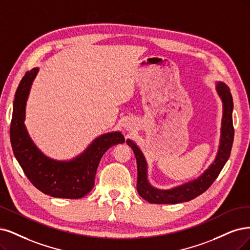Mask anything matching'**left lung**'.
<instances>
[{
    "instance_id": "8db88e82",
    "label": "left lung",
    "mask_w": 250,
    "mask_h": 250,
    "mask_svg": "<svg viewBox=\"0 0 250 250\" xmlns=\"http://www.w3.org/2000/svg\"><path fill=\"white\" fill-rule=\"evenodd\" d=\"M217 94L224 103V115L221 123V136L219 149L214 162L198 179L187 182L171 189H158L150 186L147 180V164L142 151L133 141L126 140V144L133 149L137 161V190L140 197L153 204H177L188 202L206 191L217 178L220 171L228 162L234 141L233 126V98L230 90L224 82L216 84Z\"/></svg>"
}]
</instances>
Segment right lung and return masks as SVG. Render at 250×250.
<instances>
[{"label": "right lung", "instance_id": "1", "mask_svg": "<svg viewBox=\"0 0 250 250\" xmlns=\"http://www.w3.org/2000/svg\"><path fill=\"white\" fill-rule=\"evenodd\" d=\"M38 71V68L27 71L15 92L10 126L13 153L27 179L45 195L80 199L94 188L102 156L110 147L124 143L125 137L120 132L102 135L81 154L68 162L54 161L44 155L32 141L24 125L26 100Z\"/></svg>", "mask_w": 250, "mask_h": 250}]
</instances>
